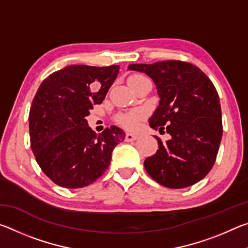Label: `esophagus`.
<instances>
[{"instance_id":"obj_1","label":"esophagus","mask_w":248,"mask_h":248,"mask_svg":"<svg viewBox=\"0 0 248 248\" xmlns=\"http://www.w3.org/2000/svg\"><path fill=\"white\" fill-rule=\"evenodd\" d=\"M137 139H138V136H136V134H133V133H127V134H125V141L130 142V141H134V140H137Z\"/></svg>"}]
</instances>
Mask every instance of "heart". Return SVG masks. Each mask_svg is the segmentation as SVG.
I'll use <instances>...</instances> for the list:
<instances>
[{
  "mask_svg": "<svg viewBox=\"0 0 248 248\" xmlns=\"http://www.w3.org/2000/svg\"><path fill=\"white\" fill-rule=\"evenodd\" d=\"M142 79H149V78L141 74H133L129 78L128 82L142 81ZM143 117H144L143 111L140 110V109H133V110L119 114L118 116H117L116 120H117V123L121 125V127H124L128 130H134L138 128L139 123L142 119H143Z\"/></svg>",
  "mask_w": 248,
  "mask_h": 248,
  "instance_id": "obj_1",
  "label": "heart"
}]
</instances>
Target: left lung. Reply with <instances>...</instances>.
Segmentation results:
<instances>
[{"label": "left lung", "instance_id": "8db88e82", "mask_svg": "<svg viewBox=\"0 0 248 248\" xmlns=\"http://www.w3.org/2000/svg\"><path fill=\"white\" fill-rule=\"evenodd\" d=\"M153 79L159 104L150 127L170 134L166 142L155 137L158 150L144 167L167 188H185L202 179L215 165L222 139L220 98L213 83L196 65L178 60L130 64Z\"/></svg>", "mask_w": 248, "mask_h": 248}]
</instances>
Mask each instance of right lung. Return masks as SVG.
<instances>
[{
    "label": "right lung",
    "mask_w": 248,
    "mask_h": 248,
    "mask_svg": "<svg viewBox=\"0 0 248 248\" xmlns=\"http://www.w3.org/2000/svg\"><path fill=\"white\" fill-rule=\"evenodd\" d=\"M119 73V65H69L40 84L29 111L31 146L41 170L64 188L93 184L110 164L124 140L111 125L97 134L87 124L93 105L102 104Z\"/></svg>",
    "instance_id": "add662e5"
}]
</instances>
